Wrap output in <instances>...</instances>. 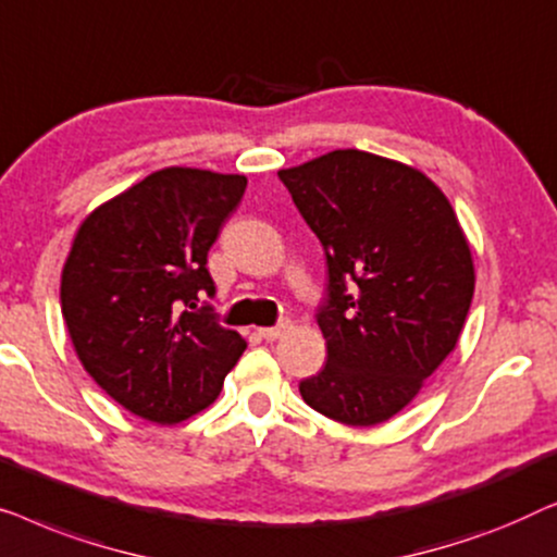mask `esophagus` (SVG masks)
I'll return each mask as SVG.
<instances>
[{
    "label": "esophagus",
    "mask_w": 557,
    "mask_h": 557,
    "mask_svg": "<svg viewBox=\"0 0 557 557\" xmlns=\"http://www.w3.org/2000/svg\"><path fill=\"white\" fill-rule=\"evenodd\" d=\"M289 325H293L289 323V318H282L275 327H260V335L264 341H277L289 331Z\"/></svg>",
    "instance_id": "obj_1"
}]
</instances>
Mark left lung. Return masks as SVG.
<instances>
[{
	"label": "left lung",
	"instance_id": "obj_1",
	"mask_svg": "<svg viewBox=\"0 0 557 557\" xmlns=\"http://www.w3.org/2000/svg\"><path fill=\"white\" fill-rule=\"evenodd\" d=\"M277 176L327 264L318 310L327 363L300 381L305 404L348 426L388 421L465 327L474 264L459 219L419 169L358 148Z\"/></svg>",
	"mask_w": 557,
	"mask_h": 557
}]
</instances>
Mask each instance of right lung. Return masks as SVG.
Segmentation results:
<instances>
[{
  "label": "right lung",
  "instance_id": "add662e5",
  "mask_svg": "<svg viewBox=\"0 0 557 557\" xmlns=\"http://www.w3.org/2000/svg\"><path fill=\"white\" fill-rule=\"evenodd\" d=\"M247 178L171 166L100 203L73 239L60 282L70 341L123 409L178 424L207 409L247 341L219 325L207 255Z\"/></svg>",
  "mask_w": 557,
  "mask_h": 557
}]
</instances>
